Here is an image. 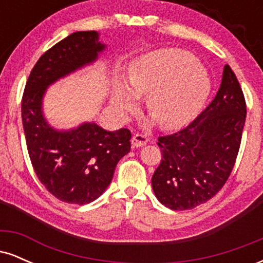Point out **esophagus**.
Here are the masks:
<instances>
[{
    "label": "esophagus",
    "instance_id": "esophagus-1",
    "mask_svg": "<svg viewBox=\"0 0 263 263\" xmlns=\"http://www.w3.org/2000/svg\"><path fill=\"white\" fill-rule=\"evenodd\" d=\"M148 142V138L147 136L142 134H135L134 137H132V146L134 147H142Z\"/></svg>",
    "mask_w": 263,
    "mask_h": 263
}]
</instances>
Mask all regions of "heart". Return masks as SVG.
I'll use <instances>...</instances> for the list:
<instances>
[{
    "mask_svg": "<svg viewBox=\"0 0 263 263\" xmlns=\"http://www.w3.org/2000/svg\"><path fill=\"white\" fill-rule=\"evenodd\" d=\"M211 83L192 53L162 49L141 57L129 66L128 87L117 84L112 105L121 116L134 112L137 99L161 128L176 129L189 123L204 106Z\"/></svg>",
    "mask_w": 263,
    "mask_h": 263,
    "instance_id": "b5f03b06",
    "label": "heart"
}]
</instances>
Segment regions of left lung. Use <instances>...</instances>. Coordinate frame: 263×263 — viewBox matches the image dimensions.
I'll return each instance as SVG.
<instances>
[{"label": "left lung", "instance_id": "left-lung-1", "mask_svg": "<svg viewBox=\"0 0 263 263\" xmlns=\"http://www.w3.org/2000/svg\"><path fill=\"white\" fill-rule=\"evenodd\" d=\"M245 120V96L226 64L213 101L186 127L158 137L162 161L152 177L157 199L172 210L210 200L230 177Z\"/></svg>", "mask_w": 263, "mask_h": 263}]
</instances>
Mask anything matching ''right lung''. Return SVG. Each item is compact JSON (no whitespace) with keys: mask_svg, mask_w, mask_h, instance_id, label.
Returning <instances> with one entry per match:
<instances>
[{"mask_svg":"<svg viewBox=\"0 0 263 263\" xmlns=\"http://www.w3.org/2000/svg\"><path fill=\"white\" fill-rule=\"evenodd\" d=\"M104 45L95 31L75 32L48 49L33 66L22 96L27 149L39 182L59 200L89 204L112 180L115 168L131 148V131L108 132L95 123L54 131L42 115L49 84L93 62Z\"/></svg>","mask_w":263,"mask_h":263,"instance_id":"obj_1","label":"right lung"}]
</instances>
